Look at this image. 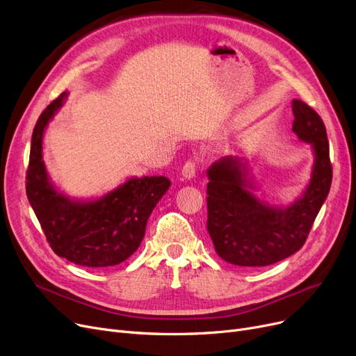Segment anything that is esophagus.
Wrapping results in <instances>:
<instances>
[{
	"label": "esophagus",
	"instance_id": "esophagus-1",
	"mask_svg": "<svg viewBox=\"0 0 356 356\" xmlns=\"http://www.w3.org/2000/svg\"><path fill=\"white\" fill-rule=\"evenodd\" d=\"M196 170H197V161L196 160H188L183 165L181 175H183L184 179H192L196 175Z\"/></svg>",
	"mask_w": 356,
	"mask_h": 356
}]
</instances>
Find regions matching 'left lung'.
I'll list each match as a JSON object with an SVG mask.
<instances>
[{
	"instance_id": "8db88e82",
	"label": "left lung",
	"mask_w": 356,
	"mask_h": 356,
	"mask_svg": "<svg viewBox=\"0 0 356 356\" xmlns=\"http://www.w3.org/2000/svg\"><path fill=\"white\" fill-rule=\"evenodd\" d=\"M292 131L316 152L313 177L301 199L277 209L261 204L245 189V164L222 159L208 170L207 228L215 252L237 266H269L298 252L332 184V161L326 127L313 107L292 102Z\"/></svg>"
}]
</instances>
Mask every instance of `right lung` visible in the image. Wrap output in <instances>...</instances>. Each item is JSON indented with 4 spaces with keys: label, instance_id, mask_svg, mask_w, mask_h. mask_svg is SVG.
<instances>
[{
    "label": "right lung",
    "instance_id": "1",
    "mask_svg": "<svg viewBox=\"0 0 356 356\" xmlns=\"http://www.w3.org/2000/svg\"><path fill=\"white\" fill-rule=\"evenodd\" d=\"M65 92L39 116L30 147L26 193L51 249L75 265L115 266L140 247L152 209L167 192L163 176L131 179L120 188L92 202H71L49 183L42 161L44 127L63 106Z\"/></svg>",
    "mask_w": 356,
    "mask_h": 356
}]
</instances>
